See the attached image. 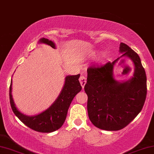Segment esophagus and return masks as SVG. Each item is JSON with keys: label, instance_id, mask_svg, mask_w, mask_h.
I'll return each instance as SVG.
<instances>
[{"label": "esophagus", "instance_id": "34e87169", "mask_svg": "<svg viewBox=\"0 0 154 154\" xmlns=\"http://www.w3.org/2000/svg\"><path fill=\"white\" fill-rule=\"evenodd\" d=\"M79 81L80 82V85H81V86H82V88H84L85 85V84H86V82H87V79H86V77H85V75L82 74H81V75H80V79H79Z\"/></svg>", "mask_w": 154, "mask_h": 154}]
</instances>
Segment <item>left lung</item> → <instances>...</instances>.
<instances>
[{"instance_id":"1","label":"left lung","mask_w":154,"mask_h":154,"mask_svg":"<svg viewBox=\"0 0 154 154\" xmlns=\"http://www.w3.org/2000/svg\"><path fill=\"white\" fill-rule=\"evenodd\" d=\"M119 50L121 57L133 61V77L123 82L114 79L113 70L118 58L112 63L89 67L85 85L89 120L107 131H118L128 125L140 112L146 96V76L138 54L123 42Z\"/></svg>"}]
</instances>
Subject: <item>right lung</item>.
<instances>
[{"instance_id":"1","label":"right lung","mask_w":154,"mask_h":154,"mask_svg":"<svg viewBox=\"0 0 154 154\" xmlns=\"http://www.w3.org/2000/svg\"><path fill=\"white\" fill-rule=\"evenodd\" d=\"M38 42L47 44L52 48L56 49L54 42L49 41L47 38H42L39 40ZM79 77L80 74L67 75L62 91L54 103L45 111L32 116L21 113L16 108L11 95L12 82H11L9 87V100L13 112L26 126L34 131L42 133H50L56 131L62 127L65 122L68 109L72 100L75 96L81 91L82 87L79 80Z\"/></svg>"}]
</instances>
